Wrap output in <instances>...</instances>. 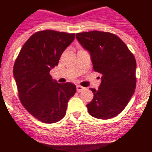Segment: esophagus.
Here are the masks:
<instances>
[{
    "instance_id": "34e87169",
    "label": "esophagus",
    "mask_w": 152,
    "mask_h": 152,
    "mask_svg": "<svg viewBox=\"0 0 152 152\" xmlns=\"http://www.w3.org/2000/svg\"><path fill=\"white\" fill-rule=\"evenodd\" d=\"M84 90V88L82 86H80V85H77L76 86V91H78V92H81V91H83Z\"/></svg>"
}]
</instances>
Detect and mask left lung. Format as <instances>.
<instances>
[{
	"label": "left lung",
	"mask_w": 152,
	"mask_h": 152,
	"mask_svg": "<svg viewBox=\"0 0 152 152\" xmlns=\"http://www.w3.org/2000/svg\"><path fill=\"white\" fill-rule=\"evenodd\" d=\"M76 39L90 53L94 71L102 75L99 88H91L94 97L87 104L88 113L101 120L116 116L135 91V56L124 42L111 32H79Z\"/></svg>",
	"instance_id": "1"
}]
</instances>
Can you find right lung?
I'll use <instances>...</instances> for the list:
<instances>
[{"instance_id": "add662e5", "label": "right lung", "mask_w": 152, "mask_h": 152, "mask_svg": "<svg viewBox=\"0 0 152 152\" xmlns=\"http://www.w3.org/2000/svg\"><path fill=\"white\" fill-rule=\"evenodd\" d=\"M75 33L43 30L25 43L13 66L19 99L25 109L40 121L58 122L66 114L76 85L53 81L50 70L58 65L61 54L73 41Z\"/></svg>"}]
</instances>
